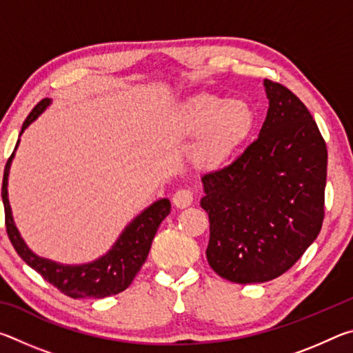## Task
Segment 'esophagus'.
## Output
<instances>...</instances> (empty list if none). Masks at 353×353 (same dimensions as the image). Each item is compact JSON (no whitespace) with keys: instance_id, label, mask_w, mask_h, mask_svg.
Returning <instances> with one entry per match:
<instances>
[{"instance_id":"obj_1","label":"esophagus","mask_w":353,"mask_h":353,"mask_svg":"<svg viewBox=\"0 0 353 353\" xmlns=\"http://www.w3.org/2000/svg\"><path fill=\"white\" fill-rule=\"evenodd\" d=\"M193 201H194V193H193V190H190V188L177 190L174 196H172V202H174V205L179 208L190 207L191 204H193Z\"/></svg>"}]
</instances>
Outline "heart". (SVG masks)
<instances>
[{"instance_id": "heart-1", "label": "heart", "mask_w": 353, "mask_h": 353, "mask_svg": "<svg viewBox=\"0 0 353 353\" xmlns=\"http://www.w3.org/2000/svg\"><path fill=\"white\" fill-rule=\"evenodd\" d=\"M190 132L204 131L198 143V157L214 165L246 140L254 126V112L243 99H223L202 94L190 101L183 113Z\"/></svg>"}]
</instances>
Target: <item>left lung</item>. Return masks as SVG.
<instances>
[{
    "label": "left lung",
    "mask_w": 353,
    "mask_h": 353,
    "mask_svg": "<svg viewBox=\"0 0 353 353\" xmlns=\"http://www.w3.org/2000/svg\"><path fill=\"white\" fill-rule=\"evenodd\" d=\"M265 87L270 109L259 139L230 165L202 176L208 265L244 285L285 274L324 223L325 140L290 88L270 79Z\"/></svg>",
    "instance_id": "1"
}]
</instances>
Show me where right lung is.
Returning a JSON list of instances; mask_svg holds the SVG:
<instances>
[{"label":"right lung","instance_id":"1","mask_svg":"<svg viewBox=\"0 0 353 353\" xmlns=\"http://www.w3.org/2000/svg\"><path fill=\"white\" fill-rule=\"evenodd\" d=\"M48 104H50V99H41L40 103L34 107L31 113L26 117L25 123H23L20 135L23 134V130H25L29 124L46 109ZM19 141H17L15 149L19 146ZM12 157H14V152L10 154L4 168L1 198L4 204L6 232H8L9 240L12 243V246L17 250V254H19L32 270L37 271L46 282L54 285L65 296H70L73 299H101L118 294V292L126 290L128 286L132 283L137 274L140 272L141 266L145 265L149 249H151V244L155 236V232H157L160 223H162L171 212L170 201H157L154 202L151 207L146 208L140 216H137L132 223L126 227V230H124L121 236L118 238V241L115 243V246L112 248V250H109L104 256H101L99 260L79 266L59 265V263L40 259V256L32 254L31 250L28 249L25 241L21 240L19 230H17V227L14 224L8 199V176Z\"/></svg>","mask_w":353,"mask_h":353}]
</instances>
